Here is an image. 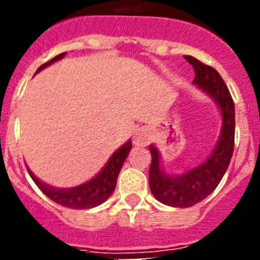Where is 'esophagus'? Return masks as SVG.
<instances>
[{
  "label": "esophagus",
  "mask_w": 260,
  "mask_h": 260,
  "mask_svg": "<svg viewBox=\"0 0 260 260\" xmlns=\"http://www.w3.org/2000/svg\"><path fill=\"white\" fill-rule=\"evenodd\" d=\"M147 142H148V138L144 134L143 132H138L134 137V143L138 146H146Z\"/></svg>",
  "instance_id": "obj_1"
}]
</instances>
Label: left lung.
<instances>
[{
    "instance_id": "obj_1",
    "label": "left lung",
    "mask_w": 260,
    "mask_h": 260,
    "mask_svg": "<svg viewBox=\"0 0 260 260\" xmlns=\"http://www.w3.org/2000/svg\"><path fill=\"white\" fill-rule=\"evenodd\" d=\"M185 59L195 70L194 84L215 100L221 110L222 126L219 141L210 157L181 176H169L160 167V153L150 146L152 161L150 167V189L158 202L171 207H191L199 203L217 187L231 162L234 148V103L228 87L220 74L191 56Z\"/></svg>"
}]
</instances>
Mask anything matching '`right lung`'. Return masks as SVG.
<instances>
[{"label":"right lung","mask_w":260,"mask_h":260,"mask_svg":"<svg viewBox=\"0 0 260 260\" xmlns=\"http://www.w3.org/2000/svg\"><path fill=\"white\" fill-rule=\"evenodd\" d=\"M66 52L61 53V54H58V56L50 59V61H48L47 63L41 65L36 70V73L45 69L47 66L52 65L53 62L63 58ZM130 150H132V141L126 142L122 147H119L118 150L110 156V158L108 160L105 167L103 168V171L98 176L93 177L92 180L83 183V185L71 187V189H56V187L48 186L47 183L41 182L39 178H36L28 168H27V171H28L32 180L35 181L36 185L39 186V189L44 192L48 198L52 199L53 202H56V203L61 204V206L68 208L87 210V208L96 207L99 204L104 203L110 195H112V192L116 189L117 177H118L119 171H121L123 161L127 157Z\"/></svg>","instance_id":"right-lung-1"}]
</instances>
